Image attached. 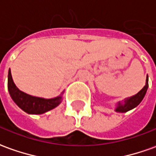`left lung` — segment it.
Here are the masks:
<instances>
[{
    "label": "left lung",
    "instance_id": "8db88e82",
    "mask_svg": "<svg viewBox=\"0 0 156 156\" xmlns=\"http://www.w3.org/2000/svg\"><path fill=\"white\" fill-rule=\"evenodd\" d=\"M149 87V77L147 76L146 77V83L145 86L143 88L137 92V94H135L133 96L126 98L121 102H118L115 105V111L119 113H125L129 111L131 109L136 108L137 105H139L144 99V98L145 96L146 92Z\"/></svg>",
    "mask_w": 156,
    "mask_h": 156
}]
</instances>
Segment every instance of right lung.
Returning a JSON list of instances; mask_svg holds the SVG:
<instances>
[{
  "label": "right lung",
  "instance_id": "1",
  "mask_svg": "<svg viewBox=\"0 0 156 156\" xmlns=\"http://www.w3.org/2000/svg\"><path fill=\"white\" fill-rule=\"evenodd\" d=\"M7 88L11 98L14 101L15 104L24 112L30 115H41L56 108L62 102V95L64 93L63 92L61 95L53 98H43L29 95L20 91L16 87L12 77L10 69L8 70L7 76Z\"/></svg>",
  "mask_w": 156,
  "mask_h": 156
}]
</instances>
